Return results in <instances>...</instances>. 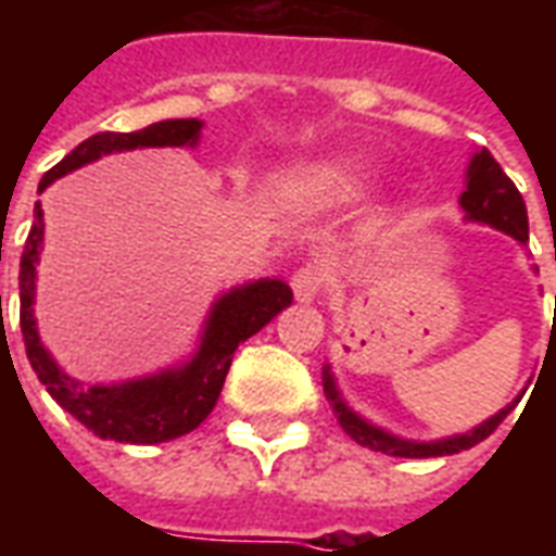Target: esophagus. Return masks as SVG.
I'll list each match as a JSON object with an SVG mask.
<instances>
[{"label": "esophagus", "mask_w": 556, "mask_h": 556, "mask_svg": "<svg viewBox=\"0 0 556 556\" xmlns=\"http://www.w3.org/2000/svg\"><path fill=\"white\" fill-rule=\"evenodd\" d=\"M325 289V274H321V267L306 265L301 270H294V277H291V291H294V298L301 303H313L318 294Z\"/></svg>", "instance_id": "34e87169"}]
</instances>
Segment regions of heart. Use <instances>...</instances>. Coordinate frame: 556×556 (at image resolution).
Returning <instances> with one entry per match:
<instances>
[{"label":"heart","instance_id":"b5f03b06","mask_svg":"<svg viewBox=\"0 0 556 556\" xmlns=\"http://www.w3.org/2000/svg\"><path fill=\"white\" fill-rule=\"evenodd\" d=\"M363 193V166L349 154L298 160L270 178V195L294 211H325L354 202Z\"/></svg>","mask_w":556,"mask_h":556}]
</instances>
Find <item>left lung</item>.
<instances>
[{
  "instance_id": "left-lung-1",
  "label": "left lung",
  "mask_w": 556,
  "mask_h": 556,
  "mask_svg": "<svg viewBox=\"0 0 556 556\" xmlns=\"http://www.w3.org/2000/svg\"><path fill=\"white\" fill-rule=\"evenodd\" d=\"M458 205L465 211L467 223H482V226H491V229L509 235L515 241L527 247V207L525 199L518 193L506 172L501 169V163L491 157V151H477L470 163H467L465 175V193L458 195ZM554 262H556V247H554ZM536 270V267H533ZM556 321V318H554ZM321 384H325V396L330 402V408L337 414L339 426L349 434L351 441H357L361 446H369L375 453L396 455V458H438V455H453L462 453V450H470L477 446L479 441H485L491 431L501 426L503 419L513 414V408L521 402V396L513 399L506 408H501L494 417L482 419L473 429L462 431V434H450V438H438V441H410V438H399L393 431L375 426L366 417H361L357 410L351 408L349 402L339 393L337 378H333V369L330 363H325L321 369Z\"/></svg>"
}]
</instances>
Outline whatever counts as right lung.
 <instances>
[{
  "mask_svg": "<svg viewBox=\"0 0 556 556\" xmlns=\"http://www.w3.org/2000/svg\"><path fill=\"white\" fill-rule=\"evenodd\" d=\"M202 127L205 125L199 118H169L134 134H94L43 175L38 193H43L55 178L86 163H94L103 154L134 151V148H193L202 137ZM41 247L43 211L41 202H35V223L20 255V330H23L26 354L47 393L103 441L148 446V443L175 441L193 431L217 405L223 381L229 375L231 354L238 351V345L243 339L255 337L262 327L270 325V318H277V313L291 306V289L282 279L265 277L243 282L223 291L214 301L190 361L118 384H83L53 361V354L43 349L38 333L35 279H38Z\"/></svg>",
  "mask_w": 556,
  "mask_h": 556,
  "instance_id": "obj_1",
  "label": "right lung"
}]
</instances>
